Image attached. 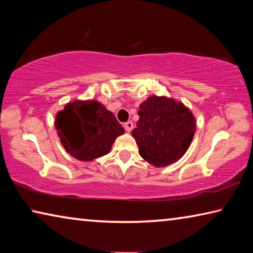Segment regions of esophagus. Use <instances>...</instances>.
I'll return each instance as SVG.
<instances>
[{
	"instance_id": "obj_1",
	"label": "esophagus",
	"mask_w": 253,
	"mask_h": 253,
	"mask_svg": "<svg viewBox=\"0 0 253 253\" xmlns=\"http://www.w3.org/2000/svg\"><path fill=\"white\" fill-rule=\"evenodd\" d=\"M124 127H125V129H126V131H128L129 132L132 128H134V123H132L131 121H129V122H127V123H125L124 124Z\"/></svg>"
}]
</instances>
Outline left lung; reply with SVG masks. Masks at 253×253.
Wrapping results in <instances>:
<instances>
[{"label": "left lung", "instance_id": "left-lung-1", "mask_svg": "<svg viewBox=\"0 0 253 253\" xmlns=\"http://www.w3.org/2000/svg\"><path fill=\"white\" fill-rule=\"evenodd\" d=\"M139 121L132 129L139 155L157 168L178 161L195 132V119L181 102L149 97L139 106Z\"/></svg>", "mask_w": 253, "mask_h": 253}]
</instances>
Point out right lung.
<instances>
[{
    "mask_svg": "<svg viewBox=\"0 0 253 253\" xmlns=\"http://www.w3.org/2000/svg\"><path fill=\"white\" fill-rule=\"evenodd\" d=\"M55 128L70 155L89 162L106 155L124 128L100 102L74 101L59 111Z\"/></svg>",
    "mask_w": 253,
    "mask_h": 253,
    "instance_id": "right-lung-1",
    "label": "right lung"
}]
</instances>
